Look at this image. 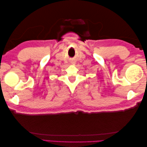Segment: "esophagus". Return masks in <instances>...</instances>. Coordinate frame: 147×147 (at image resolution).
<instances>
[{"mask_svg":"<svg viewBox=\"0 0 147 147\" xmlns=\"http://www.w3.org/2000/svg\"><path fill=\"white\" fill-rule=\"evenodd\" d=\"M73 64H75V62H73Z\"/></svg>","mask_w":147,"mask_h":147,"instance_id":"obj_1","label":"esophagus"}]
</instances>
